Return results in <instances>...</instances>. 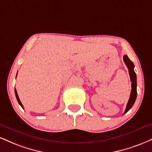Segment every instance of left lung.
I'll return each instance as SVG.
<instances>
[{"label":"left lung","instance_id":"left-lung-1","mask_svg":"<svg viewBox=\"0 0 152 152\" xmlns=\"http://www.w3.org/2000/svg\"><path fill=\"white\" fill-rule=\"evenodd\" d=\"M124 62L125 63L126 66L128 68L129 70V76H130V80L132 81V90H131V94L130 97H129V99L128 100V103L127 104V107H126L125 111L123 115H125V113H127L128 111L132 108L133 105H134L135 100L137 98V76L135 74L134 68V66L133 62L131 61L130 59L128 58V56L127 55L124 56Z\"/></svg>","mask_w":152,"mask_h":152}]
</instances>
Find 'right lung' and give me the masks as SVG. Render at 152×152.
Instances as JSON below:
<instances>
[{
	"mask_svg": "<svg viewBox=\"0 0 152 152\" xmlns=\"http://www.w3.org/2000/svg\"><path fill=\"white\" fill-rule=\"evenodd\" d=\"M15 96H16V98H17V100H18V103H19L20 105V106H21L22 107H23V108H24V107H23V104L21 103L19 97H18V93H17V91H16V89H15Z\"/></svg>",
	"mask_w": 152,
	"mask_h": 152,
	"instance_id": "1",
	"label": "right lung"
}]
</instances>
